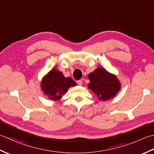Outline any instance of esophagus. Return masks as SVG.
<instances>
[{
    "label": "esophagus",
    "instance_id": "obj_1",
    "mask_svg": "<svg viewBox=\"0 0 154 154\" xmlns=\"http://www.w3.org/2000/svg\"><path fill=\"white\" fill-rule=\"evenodd\" d=\"M77 84H78L79 86H82V81L81 80H78V81H77Z\"/></svg>",
    "mask_w": 154,
    "mask_h": 154
}]
</instances>
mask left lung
I'll return each mask as SVG.
<instances>
[{
  "instance_id": "left-lung-1",
  "label": "left lung",
  "mask_w": 154,
  "mask_h": 154,
  "mask_svg": "<svg viewBox=\"0 0 154 154\" xmlns=\"http://www.w3.org/2000/svg\"><path fill=\"white\" fill-rule=\"evenodd\" d=\"M88 78L90 82L88 87L101 101L113 98L121 89V83L117 76L105 68H97L88 74Z\"/></svg>"
}]
</instances>
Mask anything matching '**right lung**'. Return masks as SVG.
<instances>
[{"label":"right lung","mask_w":154,"mask_h":154,"mask_svg":"<svg viewBox=\"0 0 154 154\" xmlns=\"http://www.w3.org/2000/svg\"><path fill=\"white\" fill-rule=\"evenodd\" d=\"M76 86L70 77H65L62 72L53 68L42 78L40 82L41 91L48 98L58 101L70 87Z\"/></svg>","instance_id":"add662e5"}]
</instances>
